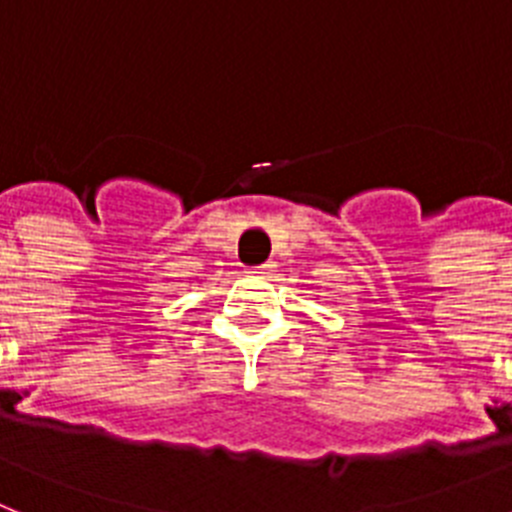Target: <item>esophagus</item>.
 I'll list each match as a JSON object with an SVG mask.
<instances>
[{
  "label": "esophagus",
  "instance_id": "obj_1",
  "mask_svg": "<svg viewBox=\"0 0 512 512\" xmlns=\"http://www.w3.org/2000/svg\"><path fill=\"white\" fill-rule=\"evenodd\" d=\"M273 270V263H265V265H257V268H249V273H257V276H265Z\"/></svg>",
  "mask_w": 512,
  "mask_h": 512
}]
</instances>
